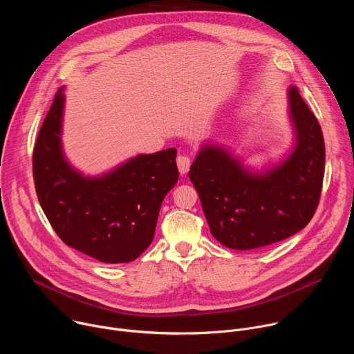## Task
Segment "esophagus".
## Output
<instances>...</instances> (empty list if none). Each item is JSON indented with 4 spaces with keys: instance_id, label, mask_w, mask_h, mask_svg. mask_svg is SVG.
Listing matches in <instances>:
<instances>
[{
    "instance_id": "esophagus-1",
    "label": "esophagus",
    "mask_w": 354,
    "mask_h": 354,
    "mask_svg": "<svg viewBox=\"0 0 354 354\" xmlns=\"http://www.w3.org/2000/svg\"><path fill=\"white\" fill-rule=\"evenodd\" d=\"M190 164H192V161H190V158L187 156H179L176 158V165H178V169H179L180 175H186L187 174V171L190 168Z\"/></svg>"
}]
</instances>
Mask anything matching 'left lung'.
I'll list each match as a JSON object with an SVG mask.
<instances>
[{"mask_svg": "<svg viewBox=\"0 0 354 354\" xmlns=\"http://www.w3.org/2000/svg\"><path fill=\"white\" fill-rule=\"evenodd\" d=\"M292 144L276 162L261 168L216 142L200 145L189 178L212 235L238 250L286 239L313 218L324 180L325 144L321 126L298 88L287 89Z\"/></svg>", "mask_w": 354, "mask_h": 354, "instance_id": "1", "label": "left lung"}]
</instances>
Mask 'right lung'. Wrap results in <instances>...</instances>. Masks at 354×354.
<instances>
[{
  "label": "right lung",
  "mask_w": 354,
  "mask_h": 354,
  "mask_svg": "<svg viewBox=\"0 0 354 354\" xmlns=\"http://www.w3.org/2000/svg\"><path fill=\"white\" fill-rule=\"evenodd\" d=\"M64 109L62 86L33 149L39 203L68 246L104 263L131 262L153 242L162 200L178 182L176 149L138 154L85 175L64 153Z\"/></svg>",
  "instance_id": "add662e5"
}]
</instances>
